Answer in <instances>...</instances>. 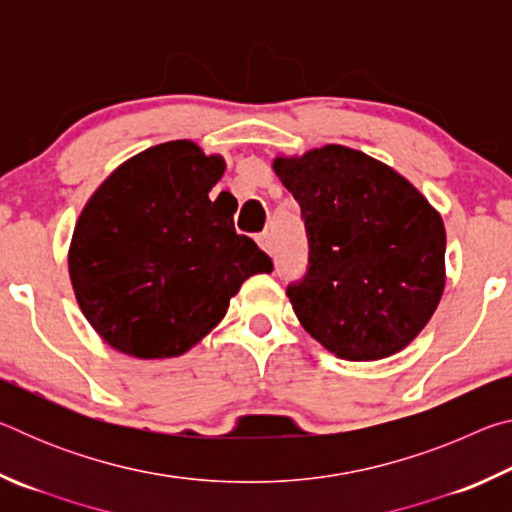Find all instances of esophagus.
<instances>
[{
  "label": "esophagus",
  "instance_id": "esophagus-1",
  "mask_svg": "<svg viewBox=\"0 0 512 512\" xmlns=\"http://www.w3.org/2000/svg\"><path fill=\"white\" fill-rule=\"evenodd\" d=\"M255 239H257V244H259V248L264 250V253H273V237H271V232H262V235H257Z\"/></svg>",
  "mask_w": 512,
  "mask_h": 512
}]
</instances>
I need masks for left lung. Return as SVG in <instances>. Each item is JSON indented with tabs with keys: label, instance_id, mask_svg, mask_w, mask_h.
I'll use <instances>...</instances> for the list:
<instances>
[{
	"label": "left lung",
	"instance_id": "left-lung-1",
	"mask_svg": "<svg viewBox=\"0 0 512 512\" xmlns=\"http://www.w3.org/2000/svg\"><path fill=\"white\" fill-rule=\"evenodd\" d=\"M273 169L300 205L309 266L287 296L339 359L391 357L418 336L445 289V225L427 198L370 155L327 144Z\"/></svg>",
	"mask_w": 512,
	"mask_h": 512
}]
</instances>
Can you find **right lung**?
<instances>
[{"instance_id": "right-lung-1", "label": "right lung", "mask_w": 512, "mask_h": 512, "mask_svg": "<svg viewBox=\"0 0 512 512\" xmlns=\"http://www.w3.org/2000/svg\"><path fill=\"white\" fill-rule=\"evenodd\" d=\"M223 169L221 155L189 140L158 144L112 171L83 207L69 280L83 316L115 350L185 354L221 323L250 275L273 271L207 196Z\"/></svg>"}]
</instances>
